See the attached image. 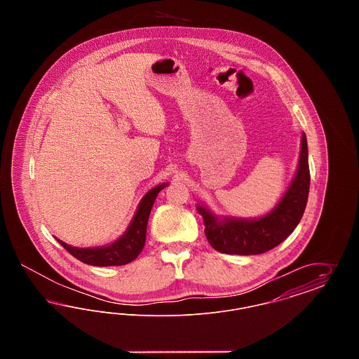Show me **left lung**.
I'll use <instances>...</instances> for the list:
<instances>
[{"instance_id": "8db88e82", "label": "left lung", "mask_w": 359, "mask_h": 359, "mask_svg": "<svg viewBox=\"0 0 359 359\" xmlns=\"http://www.w3.org/2000/svg\"><path fill=\"white\" fill-rule=\"evenodd\" d=\"M309 167L306 135L302 136L299 167L283 199L271 212L258 219L218 218L203 205L198 212L203 217L205 234L210 245L226 255H261L280 245L300 222L309 192Z\"/></svg>"}]
</instances>
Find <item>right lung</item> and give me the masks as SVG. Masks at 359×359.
Masks as SVG:
<instances>
[{
	"label": "right lung",
	"mask_w": 359,
	"mask_h": 359,
	"mask_svg": "<svg viewBox=\"0 0 359 359\" xmlns=\"http://www.w3.org/2000/svg\"><path fill=\"white\" fill-rule=\"evenodd\" d=\"M168 184H160L152 188L141 199L136 214L123 233V236L116 242L101 246V248H74L66 242L57 239V242L69 252L71 256L78 258L79 261L93 266H120L132 262L141 253L145 237H147V224L149 214L152 210L157 194Z\"/></svg>",
	"instance_id": "right-lung-1"
}]
</instances>
